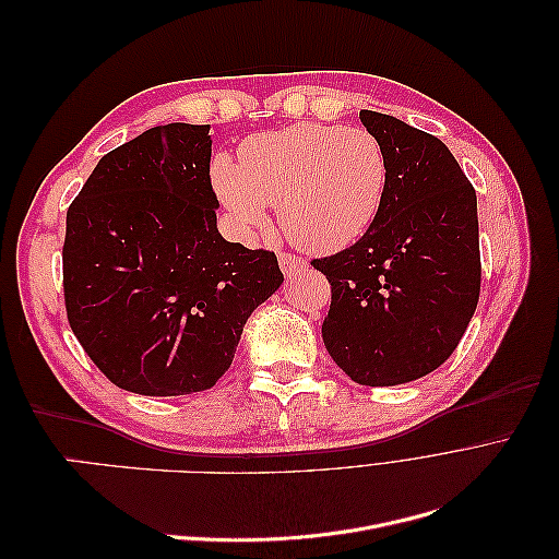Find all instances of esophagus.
<instances>
[{"label": "esophagus", "instance_id": "obj_1", "mask_svg": "<svg viewBox=\"0 0 559 559\" xmlns=\"http://www.w3.org/2000/svg\"><path fill=\"white\" fill-rule=\"evenodd\" d=\"M306 261H302L300 257H296V253H286V251H280V267H282V273L286 275V277H292V275H298V273H302V270H306Z\"/></svg>", "mask_w": 559, "mask_h": 559}]
</instances>
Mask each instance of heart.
I'll return each instance as SVG.
<instances>
[{"label":"heart","mask_w":559,"mask_h":559,"mask_svg":"<svg viewBox=\"0 0 559 559\" xmlns=\"http://www.w3.org/2000/svg\"><path fill=\"white\" fill-rule=\"evenodd\" d=\"M386 158L373 132L296 123L245 140L238 163L216 156L214 191L247 238L265 228V205L294 245L333 253L373 226L386 193Z\"/></svg>","instance_id":"b5f03b06"}]
</instances>
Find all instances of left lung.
Instances as JSON below:
<instances>
[{
    "mask_svg": "<svg viewBox=\"0 0 559 559\" xmlns=\"http://www.w3.org/2000/svg\"><path fill=\"white\" fill-rule=\"evenodd\" d=\"M359 118L384 151V202L359 242L312 265L331 284V359L354 382L392 386L445 364L476 312L478 200L433 134L368 109Z\"/></svg>",
    "mask_w": 559,
    "mask_h": 559,
    "instance_id": "8db88e82",
    "label": "left lung"
}]
</instances>
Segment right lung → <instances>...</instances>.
I'll list each match as a JSON object with an SVG mask.
<instances>
[{
  "label": "right lung",
  "instance_id": "right-lung-1",
  "mask_svg": "<svg viewBox=\"0 0 559 559\" xmlns=\"http://www.w3.org/2000/svg\"><path fill=\"white\" fill-rule=\"evenodd\" d=\"M210 126H156L99 158L67 210V319L93 364L142 396L214 386L277 257L216 228Z\"/></svg>",
  "mask_w": 559,
  "mask_h": 559
}]
</instances>
